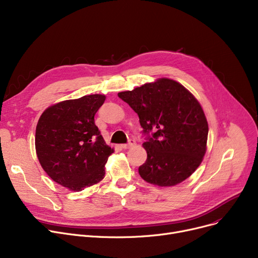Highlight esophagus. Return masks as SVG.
I'll list each match as a JSON object with an SVG mask.
<instances>
[{
  "instance_id": "obj_1",
  "label": "esophagus",
  "mask_w": 258,
  "mask_h": 258,
  "mask_svg": "<svg viewBox=\"0 0 258 258\" xmlns=\"http://www.w3.org/2000/svg\"><path fill=\"white\" fill-rule=\"evenodd\" d=\"M133 145H135V140H133V139H130L128 140V142L127 143H124V144H121V148L122 149H130V148H132Z\"/></svg>"
}]
</instances>
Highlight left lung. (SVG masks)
<instances>
[{"label": "left lung", "instance_id": "obj_1", "mask_svg": "<svg viewBox=\"0 0 258 258\" xmlns=\"http://www.w3.org/2000/svg\"><path fill=\"white\" fill-rule=\"evenodd\" d=\"M118 97L139 117L148 158L139 166L145 181L173 186L191 176L203 161L209 126L203 108L174 80L158 79Z\"/></svg>", "mask_w": 258, "mask_h": 258}]
</instances>
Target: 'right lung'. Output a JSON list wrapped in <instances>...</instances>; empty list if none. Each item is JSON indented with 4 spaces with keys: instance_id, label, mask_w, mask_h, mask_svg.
<instances>
[{
    "instance_id": "right-lung-1",
    "label": "right lung",
    "mask_w": 258,
    "mask_h": 258,
    "mask_svg": "<svg viewBox=\"0 0 258 258\" xmlns=\"http://www.w3.org/2000/svg\"><path fill=\"white\" fill-rule=\"evenodd\" d=\"M105 96L66 100L44 110L36 128V151L43 170L57 183L79 192L101 181L114 149L95 124Z\"/></svg>"
}]
</instances>
